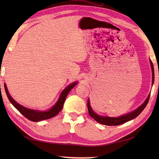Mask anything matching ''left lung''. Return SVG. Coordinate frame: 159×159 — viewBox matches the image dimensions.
I'll return each mask as SVG.
<instances>
[{
	"instance_id": "left-lung-1",
	"label": "left lung",
	"mask_w": 159,
	"mask_h": 159,
	"mask_svg": "<svg viewBox=\"0 0 159 159\" xmlns=\"http://www.w3.org/2000/svg\"><path fill=\"white\" fill-rule=\"evenodd\" d=\"M150 66H151V68H152V85L154 81V66H153V63L152 62V61L150 59ZM150 94H149V96H148L147 99L145 100V102L141 104V105L138 107L137 109H135L132 112L127 113L126 115H123V116H121L119 117H107V116H98V115L96 114L94 111L92 110V107L90 106V102H89V100L88 98V100H87V109H88L89 111V116L93 118L97 122H98L101 124L103 125H106V126H117V125H120L127 122V121H130L131 120H133L134 118L137 117L142 112L143 110L145 109V107H146L148 104V101H149L150 99Z\"/></svg>"
}]
</instances>
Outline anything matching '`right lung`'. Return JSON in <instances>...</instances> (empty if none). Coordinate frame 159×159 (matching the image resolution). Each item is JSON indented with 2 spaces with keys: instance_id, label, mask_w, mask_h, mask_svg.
<instances>
[{
  "instance_id": "obj_1",
  "label": "right lung",
  "mask_w": 159,
  "mask_h": 159,
  "mask_svg": "<svg viewBox=\"0 0 159 159\" xmlns=\"http://www.w3.org/2000/svg\"><path fill=\"white\" fill-rule=\"evenodd\" d=\"M76 84H77V82H75L70 84V85H69L68 86H67V87H66V88L62 91V92L61 93L58 100H57V102H56L55 105L50 108L49 110L44 111L27 109V108L23 107L21 105V104L16 102V101L12 98L11 96H10V94L7 90V87L5 83L4 86H5V92H6L7 96L8 99L10 101V102L13 104V107H14L17 110H18V111H20V113H22L23 116L27 118L28 120H31L32 121H39L42 120H48V119H50V118L55 117L61 111L62 108L63 107L64 102H65L67 94L69 93L70 90L72 89L73 87L76 86Z\"/></svg>"
}]
</instances>
